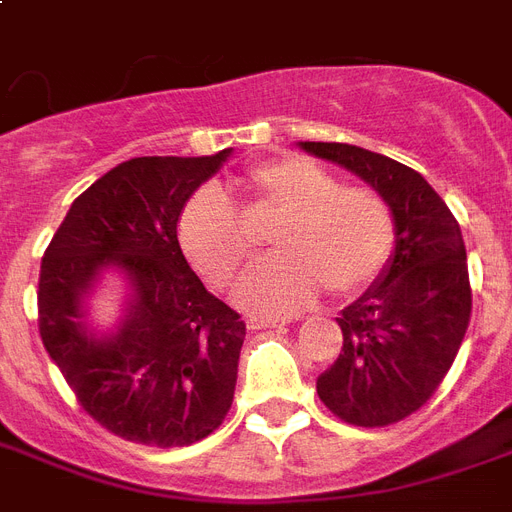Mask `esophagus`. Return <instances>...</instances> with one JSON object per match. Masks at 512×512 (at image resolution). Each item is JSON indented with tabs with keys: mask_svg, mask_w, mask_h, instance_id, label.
Listing matches in <instances>:
<instances>
[{
	"mask_svg": "<svg viewBox=\"0 0 512 512\" xmlns=\"http://www.w3.org/2000/svg\"><path fill=\"white\" fill-rule=\"evenodd\" d=\"M271 327H284L281 319H271V316H247V329L257 332V329H271Z\"/></svg>",
	"mask_w": 512,
	"mask_h": 512,
	"instance_id": "esophagus-1",
	"label": "esophagus"
}]
</instances>
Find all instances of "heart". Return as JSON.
I'll use <instances>...</instances> for the list:
<instances>
[{
	"label": "heart",
	"instance_id": "b5f03b06",
	"mask_svg": "<svg viewBox=\"0 0 512 512\" xmlns=\"http://www.w3.org/2000/svg\"><path fill=\"white\" fill-rule=\"evenodd\" d=\"M241 217L279 220L271 255L233 287V300L255 313H292L311 305L324 287L356 295L385 268L396 239L388 201L366 185H340L319 164L289 156L244 177ZM223 193H196L180 217L185 257L207 281L223 287L249 255L247 225Z\"/></svg>",
	"mask_w": 512,
	"mask_h": 512
}]
</instances>
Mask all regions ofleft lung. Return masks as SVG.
<instances>
[{"mask_svg":"<svg viewBox=\"0 0 512 512\" xmlns=\"http://www.w3.org/2000/svg\"><path fill=\"white\" fill-rule=\"evenodd\" d=\"M297 146L361 177L393 215V255L372 287L342 308L340 356L316 380L329 412L382 428L417 412L460 350L473 305L462 231L412 167L348 143Z\"/></svg>","mask_w":512,"mask_h":512,"instance_id":"8db88e82","label":"left lung"}]
</instances>
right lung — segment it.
Wrapping results in <instances>:
<instances>
[{"label":"right lung","mask_w":512,"mask_h":512,"mask_svg":"<svg viewBox=\"0 0 512 512\" xmlns=\"http://www.w3.org/2000/svg\"><path fill=\"white\" fill-rule=\"evenodd\" d=\"M233 148L138 156L74 199L39 271V335L92 420L135 444H196L231 409L247 327L191 271L177 220ZM108 272L128 295L111 328L89 316Z\"/></svg>","instance_id":"1"}]
</instances>
